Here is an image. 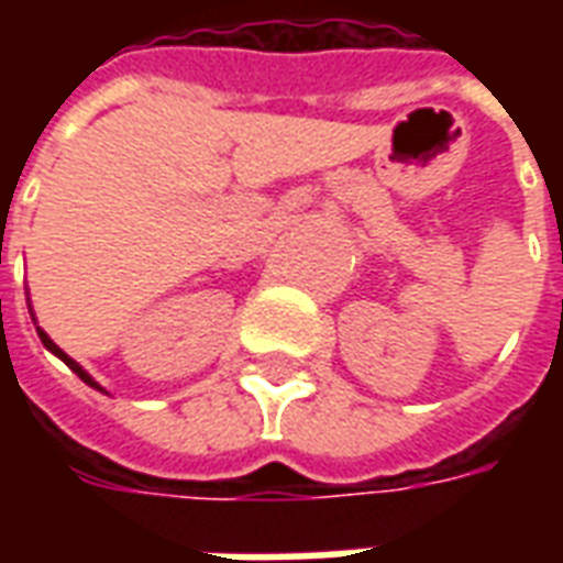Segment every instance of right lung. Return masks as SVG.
Returning <instances> with one entry per match:
<instances>
[{"label":"right lung","instance_id":"right-lung-1","mask_svg":"<svg viewBox=\"0 0 563 563\" xmlns=\"http://www.w3.org/2000/svg\"><path fill=\"white\" fill-rule=\"evenodd\" d=\"M38 338H42V343H44V346H47V350H51V353H54L56 358H59V362H66V365L71 367V371H75V374H78V377L84 379V383H87V386H92V389L104 391L102 386H99V383H96V379H92L90 374H87V371H84V367H80L78 362H75V358H71V355H66V353H63V350H59V346H56V343L51 341V338H47V331H42V329H38ZM104 395H108V391H104Z\"/></svg>","mask_w":563,"mask_h":563}]
</instances>
